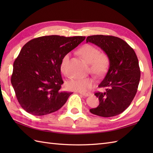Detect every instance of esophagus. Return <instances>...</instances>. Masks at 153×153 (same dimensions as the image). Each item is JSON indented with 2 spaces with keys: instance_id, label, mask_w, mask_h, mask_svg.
Here are the masks:
<instances>
[{
  "instance_id": "34e87169",
  "label": "esophagus",
  "mask_w": 153,
  "mask_h": 153,
  "mask_svg": "<svg viewBox=\"0 0 153 153\" xmlns=\"http://www.w3.org/2000/svg\"><path fill=\"white\" fill-rule=\"evenodd\" d=\"M79 94L81 95H82L83 97H88L91 95V93H82V92H79Z\"/></svg>"
}]
</instances>
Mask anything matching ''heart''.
<instances>
[{
    "label": "heart",
    "instance_id": "obj_1",
    "mask_svg": "<svg viewBox=\"0 0 153 153\" xmlns=\"http://www.w3.org/2000/svg\"><path fill=\"white\" fill-rule=\"evenodd\" d=\"M79 54L87 62L91 64V69L93 72L100 76L106 71L108 65V58L105 54H100V51L91 45H84L79 51ZM70 54H67L61 61V70L64 71L65 67L69 60ZM95 82L90 77L74 78L68 83V87L70 90L79 92H85L93 87Z\"/></svg>",
    "mask_w": 153,
    "mask_h": 153
}]
</instances>
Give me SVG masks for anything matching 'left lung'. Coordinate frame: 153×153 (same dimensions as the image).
I'll list each match as a JSON object with an SVG mask.
<instances>
[{
    "instance_id": "1",
    "label": "left lung",
    "mask_w": 153,
    "mask_h": 153,
    "mask_svg": "<svg viewBox=\"0 0 153 153\" xmlns=\"http://www.w3.org/2000/svg\"><path fill=\"white\" fill-rule=\"evenodd\" d=\"M86 42L100 47L109 60L108 70L99 85L106 91L95 94L99 105L89 111L102 117L118 115L130 105L137 93L141 76L137 55L126 41L117 37L91 35Z\"/></svg>"
}]
</instances>
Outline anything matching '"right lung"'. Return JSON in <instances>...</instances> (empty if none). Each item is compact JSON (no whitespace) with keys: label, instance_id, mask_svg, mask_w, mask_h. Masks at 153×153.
Masks as SVG:
<instances>
[{"label":"right lung","instance_id":"1","mask_svg":"<svg viewBox=\"0 0 153 153\" xmlns=\"http://www.w3.org/2000/svg\"><path fill=\"white\" fill-rule=\"evenodd\" d=\"M85 39L49 35L33 39L22 47L13 65L11 83L25 111L47 115L66 103L72 93L61 91V61Z\"/></svg>","mask_w":153,"mask_h":153}]
</instances>
